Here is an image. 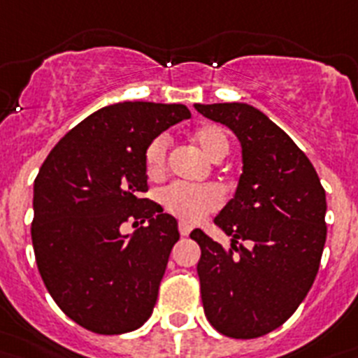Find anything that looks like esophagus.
I'll list each match as a JSON object with an SVG mask.
<instances>
[{"label":"esophagus","instance_id":"1","mask_svg":"<svg viewBox=\"0 0 358 358\" xmlns=\"http://www.w3.org/2000/svg\"><path fill=\"white\" fill-rule=\"evenodd\" d=\"M178 231H180V234H182V236H189V232L192 231V225H191V223H187V222H180L178 223Z\"/></svg>","mask_w":358,"mask_h":358}]
</instances>
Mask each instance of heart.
<instances>
[{
    "mask_svg": "<svg viewBox=\"0 0 358 358\" xmlns=\"http://www.w3.org/2000/svg\"><path fill=\"white\" fill-rule=\"evenodd\" d=\"M192 142L203 151L210 160H222L229 153V136L220 126H201L191 135ZM169 155V138L166 135L155 136L149 142L144 153L145 173L151 178L164 175ZM160 203L167 213L175 214L183 222H200L213 210L220 209L223 203V194L216 185H187V183H171L160 191Z\"/></svg>",
    "mask_w": 358,
    "mask_h": 358,
    "instance_id": "heart-1",
    "label": "heart"
}]
</instances>
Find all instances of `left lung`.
Masks as SVG:
<instances>
[{
	"label": "left lung",
	"mask_w": 358,
	"mask_h": 358,
	"mask_svg": "<svg viewBox=\"0 0 358 358\" xmlns=\"http://www.w3.org/2000/svg\"><path fill=\"white\" fill-rule=\"evenodd\" d=\"M194 108L232 129L243 157L234 198L214 217L231 248L191 232L201 248V303L220 334L256 338L279 328L312 288L326 243V192L308 157L254 106Z\"/></svg>",
	"instance_id": "obj_1"
}]
</instances>
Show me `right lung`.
Wrapping results in <instances>:
<instances>
[{"label":"right lung","instance_id":"1","mask_svg":"<svg viewBox=\"0 0 358 358\" xmlns=\"http://www.w3.org/2000/svg\"><path fill=\"white\" fill-rule=\"evenodd\" d=\"M185 119L183 104L119 102L57 142L34 182L32 245L46 290L71 321L120 335L153 313L178 223L148 198L144 153ZM148 222L131 236L120 227Z\"/></svg>","mask_w":358,"mask_h":358}]
</instances>
